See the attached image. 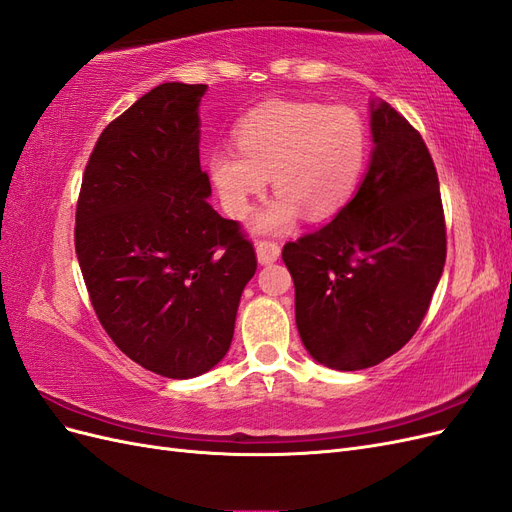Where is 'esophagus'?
<instances>
[{"label":"esophagus","instance_id":"esophagus-1","mask_svg":"<svg viewBox=\"0 0 512 512\" xmlns=\"http://www.w3.org/2000/svg\"><path fill=\"white\" fill-rule=\"evenodd\" d=\"M280 245L275 241H258L256 243V256L260 265H269V262H275L280 258Z\"/></svg>","mask_w":512,"mask_h":512}]
</instances>
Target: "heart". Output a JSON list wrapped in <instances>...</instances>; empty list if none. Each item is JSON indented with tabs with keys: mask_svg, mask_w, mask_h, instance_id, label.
<instances>
[{
	"mask_svg": "<svg viewBox=\"0 0 512 512\" xmlns=\"http://www.w3.org/2000/svg\"><path fill=\"white\" fill-rule=\"evenodd\" d=\"M236 151H215L209 168L232 218H245L267 188L280 192L256 220L277 232L303 211L309 220L342 209L361 179L367 132L359 113L344 104L271 100L252 108L235 126Z\"/></svg>",
	"mask_w": 512,
	"mask_h": 512,
	"instance_id": "b5f03b06",
	"label": "heart"
}]
</instances>
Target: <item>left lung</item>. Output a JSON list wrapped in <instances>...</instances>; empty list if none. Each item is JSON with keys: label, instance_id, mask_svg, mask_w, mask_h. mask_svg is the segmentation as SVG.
<instances>
[{"label": "left lung", "instance_id": "left-lung-1", "mask_svg": "<svg viewBox=\"0 0 512 512\" xmlns=\"http://www.w3.org/2000/svg\"><path fill=\"white\" fill-rule=\"evenodd\" d=\"M369 170L322 228L284 245L303 346L356 371L404 348L427 314L446 260L440 183L423 136L371 102Z\"/></svg>", "mask_w": 512, "mask_h": 512}]
</instances>
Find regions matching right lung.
I'll list each match as a JSON object with an SVG mask.
<instances>
[{
    "label": "right lung",
    "instance_id": "add662e5",
    "mask_svg": "<svg viewBox=\"0 0 512 512\" xmlns=\"http://www.w3.org/2000/svg\"><path fill=\"white\" fill-rule=\"evenodd\" d=\"M205 91L162 83L108 123L76 203L74 247L100 324L134 363L175 380L224 359L256 273L239 222L207 203Z\"/></svg>",
    "mask_w": 512,
    "mask_h": 512
}]
</instances>
